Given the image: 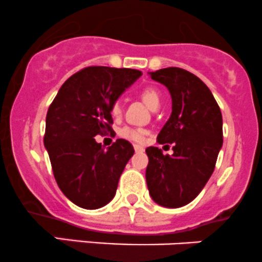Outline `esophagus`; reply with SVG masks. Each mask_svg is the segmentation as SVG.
<instances>
[{
	"instance_id": "1",
	"label": "esophagus",
	"mask_w": 262,
	"mask_h": 262,
	"mask_svg": "<svg viewBox=\"0 0 262 262\" xmlns=\"http://www.w3.org/2000/svg\"><path fill=\"white\" fill-rule=\"evenodd\" d=\"M134 149H135V151H136V152H144V151H145L144 147L139 146V145H135Z\"/></svg>"
}]
</instances>
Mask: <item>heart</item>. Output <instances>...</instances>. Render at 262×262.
<instances>
[{"label": "heart", "instance_id": "1", "mask_svg": "<svg viewBox=\"0 0 262 262\" xmlns=\"http://www.w3.org/2000/svg\"><path fill=\"white\" fill-rule=\"evenodd\" d=\"M140 96H141L142 101L150 107L151 110H155L160 106L161 102V96L159 93V91L154 87H145L142 88L140 92ZM111 112L113 116H118L121 113V104L120 102H115L111 108ZM120 135L125 139L130 140V141L135 142H144L145 141V135L146 131L142 130V128H134V127H123L120 131Z\"/></svg>", "mask_w": 262, "mask_h": 262}]
</instances>
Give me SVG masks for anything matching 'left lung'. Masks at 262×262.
<instances>
[{"label":"left lung","mask_w":262,"mask_h":262,"mask_svg":"<svg viewBox=\"0 0 262 262\" xmlns=\"http://www.w3.org/2000/svg\"><path fill=\"white\" fill-rule=\"evenodd\" d=\"M149 74L170 92L171 115L158 142L174 144V154L147 147V188L154 202L179 208L201 193L214 170L223 144L222 113L209 88L193 73L170 67Z\"/></svg>","instance_id":"obj_1"}]
</instances>
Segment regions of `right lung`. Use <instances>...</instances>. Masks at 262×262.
I'll list each match as a JSON object with an SVG mask.
<instances>
[{"label":"right lung","instance_id":"right-lung-1","mask_svg":"<svg viewBox=\"0 0 262 262\" xmlns=\"http://www.w3.org/2000/svg\"><path fill=\"white\" fill-rule=\"evenodd\" d=\"M141 74L136 69L88 67L64 82L48 110L44 145L54 178L80 208L110 203L134 155L127 140L117 139L104 149L94 136L112 134L113 103Z\"/></svg>","mask_w":262,"mask_h":262}]
</instances>
